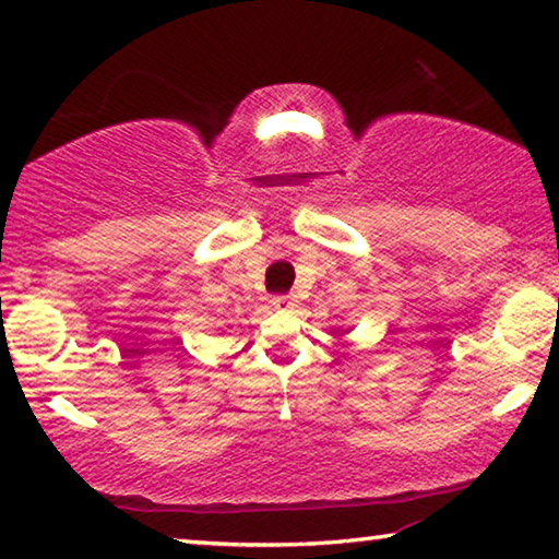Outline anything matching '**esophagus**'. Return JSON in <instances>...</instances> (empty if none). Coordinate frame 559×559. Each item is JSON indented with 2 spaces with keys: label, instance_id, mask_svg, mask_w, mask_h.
Wrapping results in <instances>:
<instances>
[{
  "label": "esophagus",
  "instance_id": "obj_1",
  "mask_svg": "<svg viewBox=\"0 0 559 559\" xmlns=\"http://www.w3.org/2000/svg\"><path fill=\"white\" fill-rule=\"evenodd\" d=\"M273 308H278V310H290V308H296V296H273Z\"/></svg>",
  "mask_w": 559,
  "mask_h": 559
}]
</instances>
